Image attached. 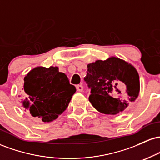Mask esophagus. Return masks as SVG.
Segmentation results:
<instances>
[{"label":"esophagus","instance_id":"34e87169","mask_svg":"<svg viewBox=\"0 0 160 160\" xmlns=\"http://www.w3.org/2000/svg\"><path fill=\"white\" fill-rule=\"evenodd\" d=\"M76 88H77V90L78 92H82L83 90V87H82V85H77Z\"/></svg>","mask_w":160,"mask_h":160}]
</instances>
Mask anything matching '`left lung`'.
<instances>
[{
  "instance_id": "obj_1",
  "label": "left lung",
  "mask_w": 160,
  "mask_h": 160,
  "mask_svg": "<svg viewBox=\"0 0 160 160\" xmlns=\"http://www.w3.org/2000/svg\"><path fill=\"white\" fill-rule=\"evenodd\" d=\"M84 80L90 89L89 101L104 114L122 111L137 98L140 89L136 69L116 57L87 65Z\"/></svg>"
}]
</instances>
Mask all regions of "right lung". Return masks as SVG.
<instances>
[{
    "label": "right lung",
    "mask_w": 160,
    "mask_h": 160,
    "mask_svg": "<svg viewBox=\"0 0 160 160\" xmlns=\"http://www.w3.org/2000/svg\"><path fill=\"white\" fill-rule=\"evenodd\" d=\"M22 104L28 113L43 122L56 120L68 106L76 92L68 77L57 67H38L24 78Z\"/></svg>",
    "instance_id": "add662e5"
}]
</instances>
